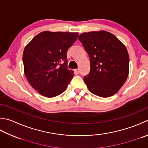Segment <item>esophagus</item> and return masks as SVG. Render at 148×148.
I'll use <instances>...</instances> for the list:
<instances>
[{
	"mask_svg": "<svg viewBox=\"0 0 148 148\" xmlns=\"http://www.w3.org/2000/svg\"><path fill=\"white\" fill-rule=\"evenodd\" d=\"M74 72H75V73H76V74H79V72H80V71H79V69H75V70H74Z\"/></svg>",
	"mask_w": 148,
	"mask_h": 148,
	"instance_id": "esophagus-1",
	"label": "esophagus"
}]
</instances>
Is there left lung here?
I'll use <instances>...</instances> for the list:
<instances>
[{
    "instance_id": "obj_1",
    "label": "left lung",
    "mask_w": 148,
    "mask_h": 148,
    "mask_svg": "<svg viewBox=\"0 0 148 148\" xmlns=\"http://www.w3.org/2000/svg\"><path fill=\"white\" fill-rule=\"evenodd\" d=\"M90 58V69L84 82L92 94L108 97L116 94L128 76L130 58L123 43L105 31L78 36Z\"/></svg>"
}]
</instances>
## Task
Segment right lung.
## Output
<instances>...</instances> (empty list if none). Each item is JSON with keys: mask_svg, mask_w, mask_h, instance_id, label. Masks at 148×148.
<instances>
[{"mask_svg": "<svg viewBox=\"0 0 148 148\" xmlns=\"http://www.w3.org/2000/svg\"><path fill=\"white\" fill-rule=\"evenodd\" d=\"M77 36V33L43 31L25 47L22 58L26 78L43 96L63 93L74 76L67 69L66 55Z\"/></svg>", "mask_w": 148, "mask_h": 148, "instance_id": "right-lung-1", "label": "right lung"}]
</instances>
